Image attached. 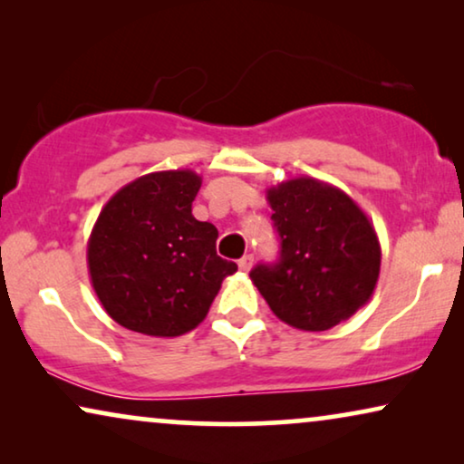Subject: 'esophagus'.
<instances>
[{"label": "esophagus", "instance_id": "1", "mask_svg": "<svg viewBox=\"0 0 464 464\" xmlns=\"http://www.w3.org/2000/svg\"><path fill=\"white\" fill-rule=\"evenodd\" d=\"M251 266H253V256H251V253H249V256H245V257L238 259V268L243 270V272H249Z\"/></svg>", "mask_w": 464, "mask_h": 464}]
</instances>
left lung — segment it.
<instances>
[{
	"instance_id": "obj_1",
	"label": "left lung",
	"mask_w": 464,
	"mask_h": 464,
	"mask_svg": "<svg viewBox=\"0 0 464 464\" xmlns=\"http://www.w3.org/2000/svg\"><path fill=\"white\" fill-rule=\"evenodd\" d=\"M281 259L251 281L272 313L302 332H325L363 308L380 276L378 234L346 192L314 177L266 189Z\"/></svg>"
}]
</instances>
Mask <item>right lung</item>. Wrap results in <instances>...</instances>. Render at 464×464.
Returning <instances> with one entry per match:
<instances>
[{"mask_svg":"<svg viewBox=\"0 0 464 464\" xmlns=\"http://www.w3.org/2000/svg\"><path fill=\"white\" fill-rule=\"evenodd\" d=\"M202 186L189 169L126 183L101 208L86 246L105 313L130 332L177 338L198 327L238 266L215 251L218 227L192 215Z\"/></svg>","mask_w":464,"mask_h":464,"instance_id":"add662e5","label":"right lung"}]
</instances>
